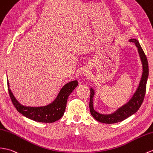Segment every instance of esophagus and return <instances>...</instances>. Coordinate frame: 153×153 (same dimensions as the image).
Returning <instances> with one entry per match:
<instances>
[{"label": "esophagus", "mask_w": 153, "mask_h": 153, "mask_svg": "<svg viewBox=\"0 0 153 153\" xmlns=\"http://www.w3.org/2000/svg\"><path fill=\"white\" fill-rule=\"evenodd\" d=\"M82 76H83L84 77V76H88V75H89V73L88 72V71H83V73H82Z\"/></svg>", "instance_id": "obj_1"}]
</instances>
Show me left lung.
<instances>
[{
    "label": "left lung",
    "mask_w": 153,
    "mask_h": 153,
    "mask_svg": "<svg viewBox=\"0 0 153 153\" xmlns=\"http://www.w3.org/2000/svg\"><path fill=\"white\" fill-rule=\"evenodd\" d=\"M131 42L135 44V46L138 48V52L142 64L143 72L141 79H140L139 85L136 90L135 93L131 97L130 100L126 104L119 107L114 112L111 114H102L97 112L94 109L93 106V98L94 96V90L91 87L90 88V102H89V109L91 114L96 120L101 123H115L124 120L125 119L131 117L137 111L141 106L143 101L146 92V84L147 78L149 76V65L146 55L144 53L142 48L138 40L131 39L129 40Z\"/></svg>",
    "instance_id": "obj_1"
}]
</instances>
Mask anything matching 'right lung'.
Here are the masks:
<instances>
[{
	"mask_svg": "<svg viewBox=\"0 0 153 153\" xmlns=\"http://www.w3.org/2000/svg\"><path fill=\"white\" fill-rule=\"evenodd\" d=\"M78 85L76 80L65 84L60 91L55 100L44 106L31 107L22 105L16 100L10 88L7 80L8 91L16 109L23 116L32 120L43 123H52L62 117L66 107L68 98Z\"/></svg>",
	"mask_w": 153,
	"mask_h": 153,
	"instance_id": "obj_1",
	"label": "right lung"
}]
</instances>
